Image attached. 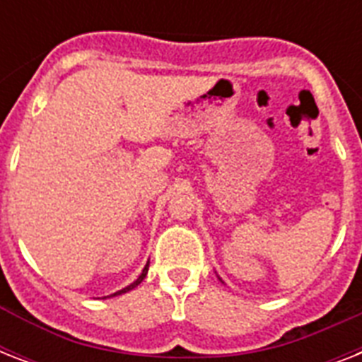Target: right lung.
I'll return each instance as SVG.
<instances>
[{"label":"right lung","mask_w":362,"mask_h":362,"mask_svg":"<svg viewBox=\"0 0 362 362\" xmlns=\"http://www.w3.org/2000/svg\"><path fill=\"white\" fill-rule=\"evenodd\" d=\"M148 263H150V261H148ZM146 272H148V264H146V267H144V269H142L141 276H139V278H136V280L133 281V284H129V286H127V287H124V289H120V291L112 293V295H110V297H116V295H122V293H127V291H131V289H133V287H136V286H139V284H141V281L144 280V278H146Z\"/></svg>","instance_id":"add662e5"}]
</instances>
